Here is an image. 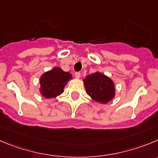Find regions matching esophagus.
I'll list each match as a JSON object with an SVG mask.
<instances>
[{
  "mask_svg": "<svg viewBox=\"0 0 158 158\" xmlns=\"http://www.w3.org/2000/svg\"><path fill=\"white\" fill-rule=\"evenodd\" d=\"M75 76H76V78H78V79H79V78H80V76H81V73L79 72H75Z\"/></svg>",
  "mask_w": 158,
  "mask_h": 158,
  "instance_id": "34e87169",
  "label": "esophagus"
}]
</instances>
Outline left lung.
<instances>
[{"instance_id": "1", "label": "left lung", "mask_w": 158, "mask_h": 158, "mask_svg": "<svg viewBox=\"0 0 158 158\" xmlns=\"http://www.w3.org/2000/svg\"><path fill=\"white\" fill-rule=\"evenodd\" d=\"M86 93L93 101L107 104L114 97V83L109 77L101 72L89 75L83 79Z\"/></svg>"}]
</instances>
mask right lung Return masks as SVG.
Wrapping results in <instances>:
<instances>
[{
    "label": "right lung",
    "mask_w": 158,
    "mask_h": 158,
    "mask_svg": "<svg viewBox=\"0 0 158 158\" xmlns=\"http://www.w3.org/2000/svg\"><path fill=\"white\" fill-rule=\"evenodd\" d=\"M72 74L65 72L58 67L45 72L40 79L41 95L47 99L54 98L64 92V88L70 79Z\"/></svg>",
    "instance_id": "add662e5"
}]
</instances>
